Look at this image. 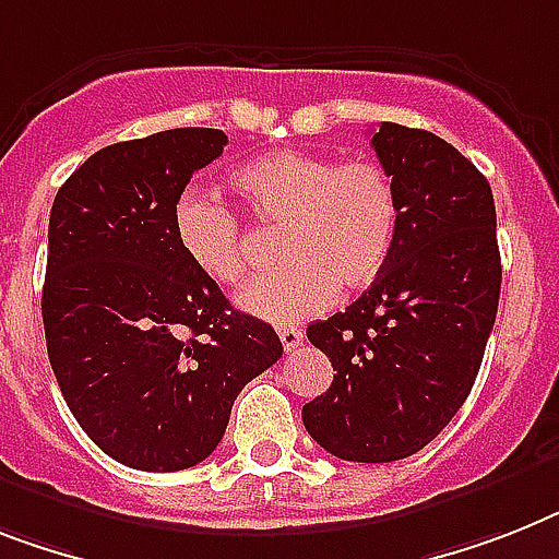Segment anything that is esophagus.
I'll return each mask as SVG.
<instances>
[{"label": "esophagus", "instance_id": "obj_1", "mask_svg": "<svg viewBox=\"0 0 559 559\" xmlns=\"http://www.w3.org/2000/svg\"><path fill=\"white\" fill-rule=\"evenodd\" d=\"M280 334V343H283L285 352H294L299 343H302V331L294 329V325H283V329L276 331Z\"/></svg>", "mask_w": 559, "mask_h": 559}]
</instances>
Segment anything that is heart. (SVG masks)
Wrapping results in <instances>:
<instances>
[{
    "mask_svg": "<svg viewBox=\"0 0 559 559\" xmlns=\"http://www.w3.org/2000/svg\"><path fill=\"white\" fill-rule=\"evenodd\" d=\"M230 191L257 223L280 228L276 257L285 262L239 294V308L269 322H299L340 294L371 288L389 269L400 234V197L380 165L306 151H271L239 165ZM179 253L216 285L248 274L237 214L200 191L179 193L170 211Z\"/></svg>",
    "mask_w": 559,
    "mask_h": 559,
    "instance_id": "obj_1",
    "label": "heart"
}]
</instances>
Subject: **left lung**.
Returning <instances> with one entry per match:
<instances>
[{
    "mask_svg": "<svg viewBox=\"0 0 559 559\" xmlns=\"http://www.w3.org/2000/svg\"><path fill=\"white\" fill-rule=\"evenodd\" d=\"M371 147L400 197V234L380 280L308 325L336 373L302 423L340 460L394 463L426 449L472 394L502 269L495 197L474 163L396 122H382Z\"/></svg>",
    "mask_w": 559,
    "mask_h": 559,
    "instance_id": "obj_1",
    "label": "left lung"
}]
</instances>
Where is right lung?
Segmentation results:
<instances>
[{
    "label": "right lung",
    "instance_id": "right-lung-1",
    "mask_svg": "<svg viewBox=\"0 0 559 559\" xmlns=\"http://www.w3.org/2000/svg\"><path fill=\"white\" fill-rule=\"evenodd\" d=\"M225 145L216 128L117 142L73 170L50 207V368L82 431L128 468L202 463L239 391L283 357L276 331L234 311L170 228L179 193Z\"/></svg>",
    "mask_w": 559,
    "mask_h": 559
}]
</instances>
